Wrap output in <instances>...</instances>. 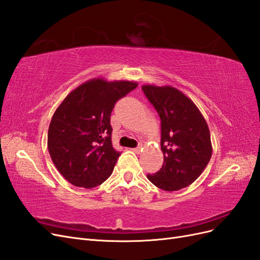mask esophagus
<instances>
[{"mask_svg":"<svg viewBox=\"0 0 260 260\" xmlns=\"http://www.w3.org/2000/svg\"><path fill=\"white\" fill-rule=\"evenodd\" d=\"M134 152H136V153H139L140 152V150H141V147H137V148H134V149H132Z\"/></svg>","mask_w":260,"mask_h":260,"instance_id":"esophagus-1","label":"esophagus"}]
</instances>
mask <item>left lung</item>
I'll list each match as a JSON object with an SVG mask.
<instances>
[{
    "label": "left lung",
    "mask_w": 260,
    "mask_h": 260,
    "mask_svg": "<svg viewBox=\"0 0 260 260\" xmlns=\"http://www.w3.org/2000/svg\"><path fill=\"white\" fill-rule=\"evenodd\" d=\"M161 119L162 169L147 177L165 191L190 186L203 173L212 156L207 123L190 98L172 86L142 85Z\"/></svg>",
    "instance_id": "1"
}]
</instances>
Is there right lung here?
<instances>
[{
    "label": "right lung",
    "instance_id": "1",
    "mask_svg": "<svg viewBox=\"0 0 260 260\" xmlns=\"http://www.w3.org/2000/svg\"><path fill=\"white\" fill-rule=\"evenodd\" d=\"M137 85L91 79L56 109L48 127V152L58 172L73 186L94 188L112 174L121 153L112 146L111 112L115 103Z\"/></svg>",
    "mask_w": 260,
    "mask_h": 260
}]
</instances>
